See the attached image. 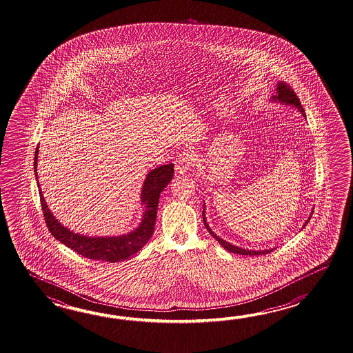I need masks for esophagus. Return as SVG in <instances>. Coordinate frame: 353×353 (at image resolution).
<instances>
[{"mask_svg":"<svg viewBox=\"0 0 353 353\" xmlns=\"http://www.w3.org/2000/svg\"><path fill=\"white\" fill-rule=\"evenodd\" d=\"M192 166V155L189 152H184L179 158L175 160V172L180 175H184L190 170Z\"/></svg>","mask_w":353,"mask_h":353,"instance_id":"1","label":"esophagus"}]
</instances>
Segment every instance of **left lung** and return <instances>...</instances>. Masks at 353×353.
<instances>
[{
  "instance_id": "1",
  "label": "left lung",
  "mask_w": 353,
  "mask_h": 353,
  "mask_svg": "<svg viewBox=\"0 0 353 353\" xmlns=\"http://www.w3.org/2000/svg\"><path fill=\"white\" fill-rule=\"evenodd\" d=\"M271 99L274 101V102H280V103H283V105H290L295 107L298 111H299L305 119H307V116H305V111H304V108H303V105H300L299 98L296 97V94H295V92H294L292 88H290V85H288L286 83L284 82H279L276 84V94L275 96H272ZM205 207H204V204H203V223L205 225V228H207V231L213 236V239H216V240L219 242V245L222 246V248H225L227 251H230V252H233V254H239V255H248V256H254V255H265V254H269L271 251H274V248H269V250H245V248H239V246H234L232 243H230V242H227V241L222 240L219 236H217L216 233L213 232L212 230H210V225L207 223V219H205ZM313 214V213H312ZM312 214L309 216V218L307 219V222L304 223L303 227H305L307 225V222H309V219L312 218Z\"/></svg>"
}]
</instances>
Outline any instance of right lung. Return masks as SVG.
Segmentation results:
<instances>
[{
  "label": "right lung",
  "instance_id": "1",
  "mask_svg": "<svg viewBox=\"0 0 353 353\" xmlns=\"http://www.w3.org/2000/svg\"><path fill=\"white\" fill-rule=\"evenodd\" d=\"M38 154L39 146L37 148L34 158V173L38 181L40 202L46 217V225L57 240L87 259L108 263L123 261L130 256L135 255L136 252L140 251L148 243V241L150 240L157 222L160 193L173 179L174 164L159 166L150 170L146 175V179L141 188V204L145 208L143 219L134 231L112 237H92L68 230L67 227L58 222V219L54 217L53 213L48 208L46 198L43 196L41 188L39 185Z\"/></svg>",
  "mask_w": 353,
  "mask_h": 353
}]
</instances>
